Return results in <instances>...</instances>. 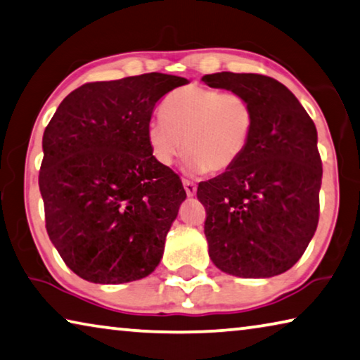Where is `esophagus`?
<instances>
[{"label": "esophagus", "instance_id": "obj_1", "mask_svg": "<svg viewBox=\"0 0 360 360\" xmlns=\"http://www.w3.org/2000/svg\"><path fill=\"white\" fill-rule=\"evenodd\" d=\"M182 184H184V189H186L187 195H189V197L195 195V192H197V184H195V182H192L189 179H182Z\"/></svg>", "mask_w": 360, "mask_h": 360}]
</instances>
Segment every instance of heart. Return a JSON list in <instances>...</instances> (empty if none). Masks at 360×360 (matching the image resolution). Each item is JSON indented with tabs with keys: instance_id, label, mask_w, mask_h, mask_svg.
Wrapping results in <instances>:
<instances>
[{
	"instance_id": "obj_1",
	"label": "heart",
	"mask_w": 360,
	"mask_h": 360,
	"mask_svg": "<svg viewBox=\"0 0 360 360\" xmlns=\"http://www.w3.org/2000/svg\"><path fill=\"white\" fill-rule=\"evenodd\" d=\"M162 120L147 127V142L157 163L169 167L186 152L195 173L231 169L248 149L255 108L236 91L192 86L169 94L160 107Z\"/></svg>"
}]
</instances>
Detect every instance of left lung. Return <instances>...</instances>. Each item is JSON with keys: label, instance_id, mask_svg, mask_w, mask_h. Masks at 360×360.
I'll return each instance as SVG.
<instances>
[{"label": "left lung", "instance_id": "1", "mask_svg": "<svg viewBox=\"0 0 360 360\" xmlns=\"http://www.w3.org/2000/svg\"><path fill=\"white\" fill-rule=\"evenodd\" d=\"M202 79L243 94L255 108L242 158L198 184L210 258L231 276H278L303 256L317 229L322 160L316 124L292 91L271 77L221 72Z\"/></svg>", "mask_w": 360, "mask_h": 360}]
</instances>
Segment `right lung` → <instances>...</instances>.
<instances>
[{
	"label": "right lung",
	"instance_id": "add662e5",
	"mask_svg": "<svg viewBox=\"0 0 360 360\" xmlns=\"http://www.w3.org/2000/svg\"><path fill=\"white\" fill-rule=\"evenodd\" d=\"M144 73L72 91L43 134L39 192L51 242L84 281L127 283L149 276L186 191L147 142L153 107L186 84Z\"/></svg>",
	"mask_w": 360,
	"mask_h": 360
}]
</instances>
